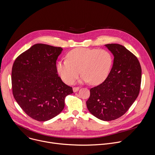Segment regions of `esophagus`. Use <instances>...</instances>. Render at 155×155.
<instances>
[{
    "label": "esophagus",
    "instance_id": "obj_1",
    "mask_svg": "<svg viewBox=\"0 0 155 155\" xmlns=\"http://www.w3.org/2000/svg\"><path fill=\"white\" fill-rule=\"evenodd\" d=\"M79 87H73V91H74V93H75V92H77L78 90H79Z\"/></svg>",
    "mask_w": 155,
    "mask_h": 155
}]
</instances>
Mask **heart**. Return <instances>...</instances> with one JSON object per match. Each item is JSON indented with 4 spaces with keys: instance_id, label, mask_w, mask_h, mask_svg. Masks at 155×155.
Returning a JSON list of instances; mask_svg holds the SVG:
<instances>
[{
    "instance_id": "1",
    "label": "heart",
    "mask_w": 155,
    "mask_h": 155,
    "mask_svg": "<svg viewBox=\"0 0 155 155\" xmlns=\"http://www.w3.org/2000/svg\"><path fill=\"white\" fill-rule=\"evenodd\" d=\"M113 64V57L105 50L78 48L69 51L67 59L58 62L56 68L61 79L74 83L81 72L80 81L98 84L107 78Z\"/></svg>"
}]
</instances>
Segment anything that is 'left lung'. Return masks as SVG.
I'll return each instance as SVG.
<instances>
[{
    "label": "left lung",
    "mask_w": 155,
    "mask_h": 155,
    "mask_svg": "<svg viewBox=\"0 0 155 155\" xmlns=\"http://www.w3.org/2000/svg\"><path fill=\"white\" fill-rule=\"evenodd\" d=\"M105 46L114 56L106 80L90 90L86 106L90 112L103 121L123 115L137 99L140 88L142 69L137 57L120 44Z\"/></svg>",
    "instance_id": "8db88e82"
}]
</instances>
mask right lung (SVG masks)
<instances>
[{
    "mask_svg": "<svg viewBox=\"0 0 155 155\" xmlns=\"http://www.w3.org/2000/svg\"><path fill=\"white\" fill-rule=\"evenodd\" d=\"M62 48L37 43L15 59L12 72L13 96L23 111L38 121L59 114L72 87L58 76L56 60Z\"/></svg>",
    "mask_w": 155,
    "mask_h": 155,
    "instance_id": "right-lung-1",
    "label": "right lung"
}]
</instances>
